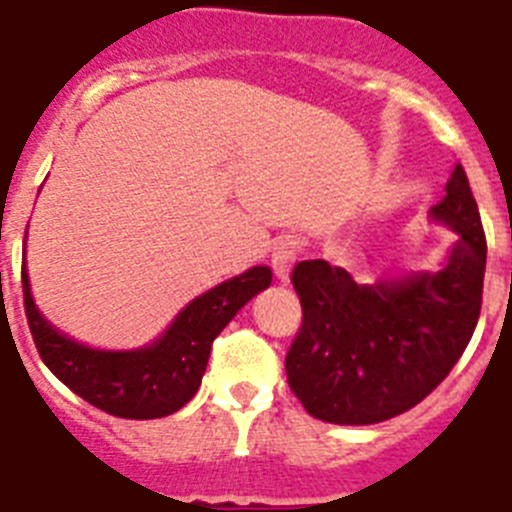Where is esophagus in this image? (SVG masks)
<instances>
[{
    "mask_svg": "<svg viewBox=\"0 0 512 512\" xmlns=\"http://www.w3.org/2000/svg\"><path fill=\"white\" fill-rule=\"evenodd\" d=\"M298 253H301V240L293 238V235H287V238H280L272 246V269L277 274V280L287 282L290 277V269H293L295 259H298Z\"/></svg>",
    "mask_w": 512,
    "mask_h": 512,
    "instance_id": "esophagus-1",
    "label": "esophagus"
}]
</instances>
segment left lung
I'll use <instances>...</instances> for the list:
<instances>
[{"instance_id":"1","label":"left lung","mask_w":512,"mask_h":512,"mask_svg":"<svg viewBox=\"0 0 512 512\" xmlns=\"http://www.w3.org/2000/svg\"><path fill=\"white\" fill-rule=\"evenodd\" d=\"M458 232L437 274L358 285L327 261L295 264L303 319L285 356L287 384L327 424H379L411 411L453 371L481 314L487 238L460 164L432 209Z\"/></svg>"}]
</instances>
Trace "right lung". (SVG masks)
<instances>
[{
  "instance_id": "obj_1",
  "label": "right lung",
  "mask_w": 512,
  "mask_h": 512,
  "mask_svg": "<svg viewBox=\"0 0 512 512\" xmlns=\"http://www.w3.org/2000/svg\"><path fill=\"white\" fill-rule=\"evenodd\" d=\"M20 277L25 316L41 361L75 395L117 418H162L180 411L198 392L214 337L272 282L269 266H253L246 274L198 295L149 348L107 353L57 332L38 314L25 264Z\"/></svg>"
}]
</instances>
